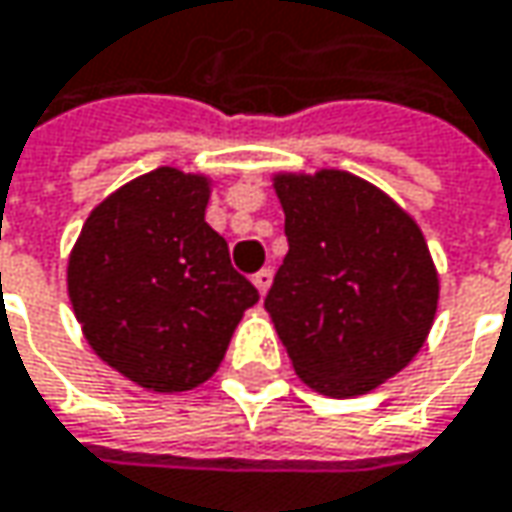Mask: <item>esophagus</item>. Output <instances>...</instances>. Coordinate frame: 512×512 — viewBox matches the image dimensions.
Listing matches in <instances>:
<instances>
[{"mask_svg": "<svg viewBox=\"0 0 512 512\" xmlns=\"http://www.w3.org/2000/svg\"><path fill=\"white\" fill-rule=\"evenodd\" d=\"M252 281H255V287L260 290V296H263L269 290V284H272V269H260V272H255Z\"/></svg>", "mask_w": 512, "mask_h": 512, "instance_id": "obj_1", "label": "esophagus"}]
</instances>
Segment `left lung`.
<instances>
[{
	"mask_svg": "<svg viewBox=\"0 0 512 512\" xmlns=\"http://www.w3.org/2000/svg\"><path fill=\"white\" fill-rule=\"evenodd\" d=\"M290 252L266 310L299 378L349 398L401 372L422 349L440 281L419 225L369 181L322 169L278 175Z\"/></svg>",
	"mask_w": 512,
	"mask_h": 512,
	"instance_id": "1",
	"label": "left lung"
}]
</instances>
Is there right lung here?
<instances>
[{
    "instance_id": "add662e5",
    "label": "right lung",
    "mask_w": 512,
    "mask_h": 512,
    "mask_svg": "<svg viewBox=\"0 0 512 512\" xmlns=\"http://www.w3.org/2000/svg\"><path fill=\"white\" fill-rule=\"evenodd\" d=\"M205 208V178L161 166L93 210L70 255V302L87 343L155 393L208 381L257 302Z\"/></svg>"
}]
</instances>
